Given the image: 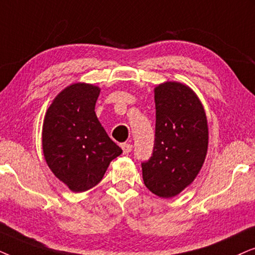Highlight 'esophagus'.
<instances>
[{"mask_svg": "<svg viewBox=\"0 0 255 255\" xmlns=\"http://www.w3.org/2000/svg\"><path fill=\"white\" fill-rule=\"evenodd\" d=\"M121 148L122 150H124V154H128V152H130L131 149H133V145L130 143H122Z\"/></svg>", "mask_w": 255, "mask_h": 255, "instance_id": "34e87169", "label": "esophagus"}]
</instances>
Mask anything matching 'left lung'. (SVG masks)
I'll return each instance as SVG.
<instances>
[{"mask_svg": "<svg viewBox=\"0 0 255 255\" xmlns=\"http://www.w3.org/2000/svg\"><path fill=\"white\" fill-rule=\"evenodd\" d=\"M155 143L142 162L144 185L171 198L191 184L205 161L209 143L204 107L191 88L176 81L155 87Z\"/></svg>", "mask_w": 255, "mask_h": 255, "instance_id": "1", "label": "left lung"}]
</instances>
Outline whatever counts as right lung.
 Wrapping results in <instances>:
<instances>
[{
  "label": "right lung",
  "instance_id": "add662e5",
  "mask_svg": "<svg viewBox=\"0 0 255 255\" xmlns=\"http://www.w3.org/2000/svg\"><path fill=\"white\" fill-rule=\"evenodd\" d=\"M99 94L94 85H70L54 98L44 119V157L54 176L73 192L96 186L112 159L122 152L94 112Z\"/></svg>",
  "mask_w": 255,
  "mask_h": 255
}]
</instances>
